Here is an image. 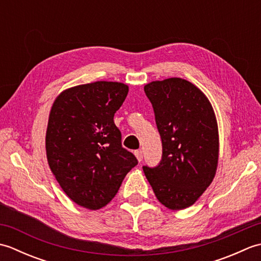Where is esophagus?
<instances>
[{"label": "esophagus", "instance_id": "1", "mask_svg": "<svg viewBox=\"0 0 261 261\" xmlns=\"http://www.w3.org/2000/svg\"><path fill=\"white\" fill-rule=\"evenodd\" d=\"M135 154H136V157H137V159H138V162H142L143 154H142V151H141V150H136V151H135Z\"/></svg>", "mask_w": 261, "mask_h": 261}]
</instances>
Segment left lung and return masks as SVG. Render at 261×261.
I'll return each mask as SVG.
<instances>
[{
	"label": "left lung",
	"instance_id": "obj_1",
	"mask_svg": "<svg viewBox=\"0 0 261 261\" xmlns=\"http://www.w3.org/2000/svg\"><path fill=\"white\" fill-rule=\"evenodd\" d=\"M162 138L163 156L143 171L158 201L170 210L191 206L212 182L219 159V132L212 105L182 79L145 86Z\"/></svg>",
	"mask_w": 261,
	"mask_h": 261
}]
</instances>
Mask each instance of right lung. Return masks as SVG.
Listing matches in <instances>:
<instances>
[{
	"instance_id": "add662e5",
	"label": "right lung",
	"mask_w": 261,
	"mask_h": 261,
	"mask_svg": "<svg viewBox=\"0 0 261 261\" xmlns=\"http://www.w3.org/2000/svg\"><path fill=\"white\" fill-rule=\"evenodd\" d=\"M129 92L116 82H95L64 91L49 114V167L71 201L90 210L111 202L125 175L138 165L122 147L114 114Z\"/></svg>"
}]
</instances>
